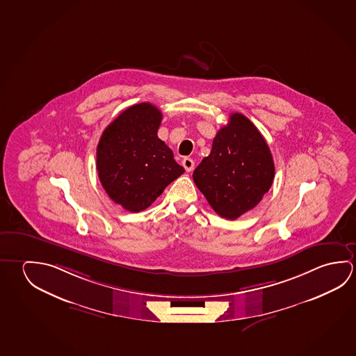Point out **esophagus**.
I'll return each instance as SVG.
<instances>
[{"mask_svg":"<svg viewBox=\"0 0 356 356\" xmlns=\"http://www.w3.org/2000/svg\"><path fill=\"white\" fill-rule=\"evenodd\" d=\"M182 165H184V168H185L187 172L193 171V168H195V163H193V159L190 158L184 159V160H182Z\"/></svg>","mask_w":356,"mask_h":356,"instance_id":"esophagus-1","label":"esophagus"}]
</instances>
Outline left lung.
Instances as JSON below:
<instances>
[{"instance_id": "1", "label": "left lung", "mask_w": 356, "mask_h": 356, "mask_svg": "<svg viewBox=\"0 0 356 356\" xmlns=\"http://www.w3.org/2000/svg\"><path fill=\"white\" fill-rule=\"evenodd\" d=\"M193 181L217 215L236 220L261 202L274 179L269 146L243 114L229 115L216 134L210 155L193 171Z\"/></svg>"}]
</instances>
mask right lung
<instances>
[{
  "mask_svg": "<svg viewBox=\"0 0 356 356\" xmlns=\"http://www.w3.org/2000/svg\"><path fill=\"white\" fill-rule=\"evenodd\" d=\"M163 114L155 105L130 106L111 122L97 147V170L105 193L130 212L145 210L185 172L158 136Z\"/></svg>",
  "mask_w": 356,
  "mask_h": 356,
  "instance_id": "obj_1",
  "label": "right lung"
}]
</instances>
